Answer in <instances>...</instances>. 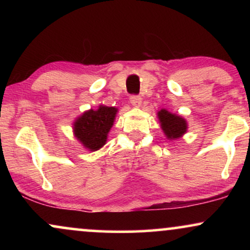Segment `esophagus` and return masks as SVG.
Segmentation results:
<instances>
[{"label":"esophagus","mask_w":250,"mask_h":250,"mask_svg":"<svg viewBox=\"0 0 250 250\" xmlns=\"http://www.w3.org/2000/svg\"><path fill=\"white\" fill-rule=\"evenodd\" d=\"M129 100H130V103L135 107H139L141 104V96L140 95H130Z\"/></svg>","instance_id":"1"}]
</instances>
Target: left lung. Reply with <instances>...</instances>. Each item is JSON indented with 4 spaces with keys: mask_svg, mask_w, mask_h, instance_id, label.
<instances>
[{
    "mask_svg": "<svg viewBox=\"0 0 250 250\" xmlns=\"http://www.w3.org/2000/svg\"><path fill=\"white\" fill-rule=\"evenodd\" d=\"M160 122H161L162 130L167 135L168 139H179L187 131V122L182 117L169 113L166 109L159 111L157 114Z\"/></svg>",
    "mask_w": 250,
    "mask_h": 250,
    "instance_id": "1",
    "label": "left lung"
}]
</instances>
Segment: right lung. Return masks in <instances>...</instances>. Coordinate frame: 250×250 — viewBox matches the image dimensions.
Here are the masks:
<instances>
[{
    "instance_id": "obj_1",
    "label": "right lung",
    "mask_w": 250,
    "mask_h": 250,
    "mask_svg": "<svg viewBox=\"0 0 250 250\" xmlns=\"http://www.w3.org/2000/svg\"><path fill=\"white\" fill-rule=\"evenodd\" d=\"M117 109L100 105L97 110L85 111L74 123L75 136L85 148L95 151L103 147L107 141V135L113 127Z\"/></svg>"
}]
</instances>
